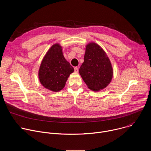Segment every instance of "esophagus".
Returning a JSON list of instances; mask_svg holds the SVG:
<instances>
[{
    "label": "esophagus",
    "instance_id": "esophagus-1",
    "mask_svg": "<svg viewBox=\"0 0 151 151\" xmlns=\"http://www.w3.org/2000/svg\"><path fill=\"white\" fill-rule=\"evenodd\" d=\"M74 70H75V73H78V67H75L74 68Z\"/></svg>",
    "mask_w": 151,
    "mask_h": 151
}]
</instances>
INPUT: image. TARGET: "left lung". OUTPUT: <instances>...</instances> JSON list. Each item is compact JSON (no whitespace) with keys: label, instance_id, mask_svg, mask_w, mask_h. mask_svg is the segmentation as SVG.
Here are the masks:
<instances>
[{"label":"left lung","instance_id":"left-lung-1","mask_svg":"<svg viewBox=\"0 0 151 151\" xmlns=\"http://www.w3.org/2000/svg\"><path fill=\"white\" fill-rule=\"evenodd\" d=\"M79 72L88 88L94 91L106 88L113 77V69L109 57L94 42L86 46L84 61Z\"/></svg>","mask_w":151,"mask_h":151}]
</instances>
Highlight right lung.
Listing matches in <instances>:
<instances>
[{
	"mask_svg": "<svg viewBox=\"0 0 151 151\" xmlns=\"http://www.w3.org/2000/svg\"><path fill=\"white\" fill-rule=\"evenodd\" d=\"M73 68L64 57L62 47L53 45L43 58L39 70V79L44 87L54 92L64 87Z\"/></svg>",
	"mask_w": 151,
	"mask_h": 151,
	"instance_id": "1",
	"label": "right lung"
}]
</instances>
